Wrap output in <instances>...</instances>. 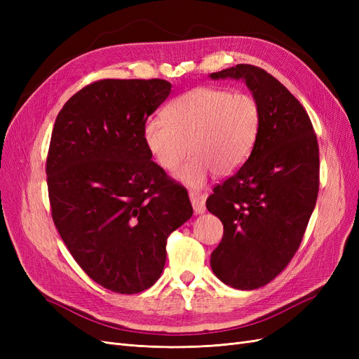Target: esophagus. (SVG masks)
I'll list each match as a JSON object with an SVG mask.
<instances>
[{
  "label": "esophagus",
  "mask_w": 359,
  "mask_h": 359,
  "mask_svg": "<svg viewBox=\"0 0 359 359\" xmlns=\"http://www.w3.org/2000/svg\"><path fill=\"white\" fill-rule=\"evenodd\" d=\"M190 201L193 205V210L196 214H202L205 211V201H206V194L202 191L191 190L190 193Z\"/></svg>",
  "instance_id": "1"
}]
</instances>
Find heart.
<instances>
[{
    "instance_id": "b5f03b06",
    "label": "heart",
    "mask_w": 359,
    "mask_h": 359,
    "mask_svg": "<svg viewBox=\"0 0 359 359\" xmlns=\"http://www.w3.org/2000/svg\"><path fill=\"white\" fill-rule=\"evenodd\" d=\"M260 128V107L250 94L199 86L180 95L165 109V119L151 118L144 127L149 153L165 170L198 187L210 172L229 175L252 153Z\"/></svg>"
}]
</instances>
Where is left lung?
Returning a JSON list of instances; mask_svg holds the SVG:
<instances>
[{"label": "left lung", "mask_w": 359, "mask_h": 359, "mask_svg": "<svg viewBox=\"0 0 359 359\" xmlns=\"http://www.w3.org/2000/svg\"><path fill=\"white\" fill-rule=\"evenodd\" d=\"M243 79L260 107V128L244 165L217 184L206 208L223 223L211 268L224 285H268L295 256L319 193V145L309 114L283 83L252 64L211 73Z\"/></svg>", "instance_id": "1"}]
</instances>
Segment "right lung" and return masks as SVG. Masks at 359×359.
I'll list each match as a JSON object with an SVG mask.
<instances>
[{
	"label": "right lung",
	"instance_id": "1",
	"mask_svg": "<svg viewBox=\"0 0 359 359\" xmlns=\"http://www.w3.org/2000/svg\"><path fill=\"white\" fill-rule=\"evenodd\" d=\"M163 79H102L60 111L46 158L52 220L86 276L123 295L153 286L168 236L193 208L187 190L151 160L148 116L168 99Z\"/></svg>",
	"mask_w": 359,
	"mask_h": 359
}]
</instances>
